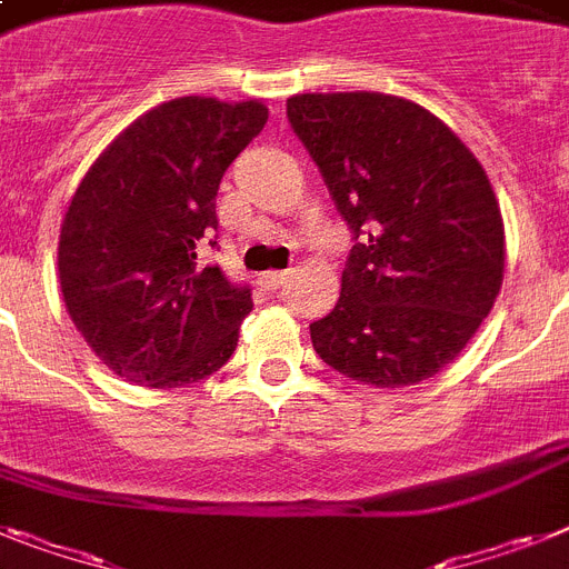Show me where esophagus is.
Listing matches in <instances>:
<instances>
[{"label":"esophagus","instance_id":"obj_1","mask_svg":"<svg viewBox=\"0 0 569 569\" xmlns=\"http://www.w3.org/2000/svg\"><path fill=\"white\" fill-rule=\"evenodd\" d=\"M286 274L289 271H266V274H260V286L262 289H277L286 280Z\"/></svg>","mask_w":569,"mask_h":569}]
</instances>
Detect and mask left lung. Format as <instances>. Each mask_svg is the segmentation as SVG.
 <instances>
[{
  "mask_svg": "<svg viewBox=\"0 0 569 569\" xmlns=\"http://www.w3.org/2000/svg\"><path fill=\"white\" fill-rule=\"evenodd\" d=\"M356 233L336 309L309 327L332 370L408 388L451 365L503 283V217L475 152L437 114L381 92L286 100Z\"/></svg>",
  "mask_w": 569,
  "mask_h": 569,
  "instance_id": "8db88e82",
  "label": "left lung"
}]
</instances>
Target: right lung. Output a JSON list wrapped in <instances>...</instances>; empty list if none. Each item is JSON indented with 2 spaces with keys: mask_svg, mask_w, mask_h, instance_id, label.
<instances>
[{
  "mask_svg": "<svg viewBox=\"0 0 569 569\" xmlns=\"http://www.w3.org/2000/svg\"><path fill=\"white\" fill-rule=\"evenodd\" d=\"M269 121L262 100H167L100 152L60 226L57 277L94 356L136 385L181 388L231 358L251 292L196 262L228 164ZM217 246V242H211Z\"/></svg>",
  "mask_w": 569,
  "mask_h": 569,
  "instance_id": "right-lung-1",
  "label": "right lung"
}]
</instances>
